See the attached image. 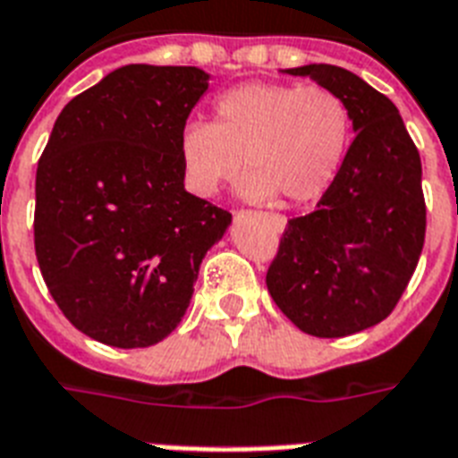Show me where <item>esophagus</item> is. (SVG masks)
I'll return each instance as SVG.
<instances>
[{"label": "esophagus", "mask_w": 458, "mask_h": 458, "mask_svg": "<svg viewBox=\"0 0 458 458\" xmlns=\"http://www.w3.org/2000/svg\"><path fill=\"white\" fill-rule=\"evenodd\" d=\"M271 223L276 225V230H278V233H283V230H285V225H287L285 216H271Z\"/></svg>", "instance_id": "obj_1"}]
</instances>
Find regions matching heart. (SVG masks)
Returning a JSON list of instances; mask_svg holds the SVG:
<instances>
[{"label": "heart", "instance_id": "1", "mask_svg": "<svg viewBox=\"0 0 458 458\" xmlns=\"http://www.w3.org/2000/svg\"><path fill=\"white\" fill-rule=\"evenodd\" d=\"M349 138V106L333 89L247 82L218 97L216 123H185L178 157L187 185L199 197H216L247 168L244 199L285 197L306 204L333 185Z\"/></svg>", "mask_w": 458, "mask_h": 458}]
</instances>
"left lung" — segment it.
<instances>
[{
    "instance_id": "obj_1",
    "label": "left lung",
    "mask_w": 458,
    "mask_h": 458,
    "mask_svg": "<svg viewBox=\"0 0 458 458\" xmlns=\"http://www.w3.org/2000/svg\"><path fill=\"white\" fill-rule=\"evenodd\" d=\"M337 92L354 142L311 214L287 221L266 285L278 309L313 337H347L390 316L426 240L420 157L397 106L352 71L285 68Z\"/></svg>"
}]
</instances>
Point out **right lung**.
I'll use <instances>...</instances> for the list:
<instances>
[{
    "instance_id": "1",
    "label": "right lung",
    "mask_w": 458,
    "mask_h": 458,
    "mask_svg": "<svg viewBox=\"0 0 458 458\" xmlns=\"http://www.w3.org/2000/svg\"><path fill=\"white\" fill-rule=\"evenodd\" d=\"M194 66L131 64L64 106L35 178V254L71 323L118 349L178 327L233 223L185 190L178 140L208 89Z\"/></svg>"
}]
</instances>
